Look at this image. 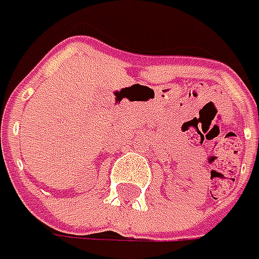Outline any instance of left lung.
<instances>
[{
    "label": "left lung",
    "instance_id": "left-lung-1",
    "mask_svg": "<svg viewBox=\"0 0 259 259\" xmlns=\"http://www.w3.org/2000/svg\"><path fill=\"white\" fill-rule=\"evenodd\" d=\"M258 145H259V138H258Z\"/></svg>",
    "mask_w": 259,
    "mask_h": 259
}]
</instances>
